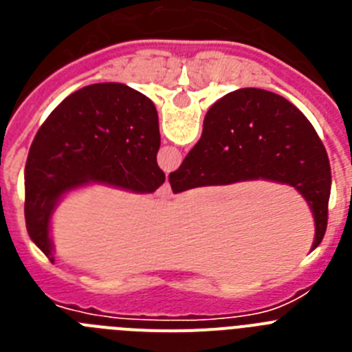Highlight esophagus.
<instances>
[{
  "label": "esophagus",
  "instance_id": "esophagus-1",
  "mask_svg": "<svg viewBox=\"0 0 352 352\" xmlns=\"http://www.w3.org/2000/svg\"><path fill=\"white\" fill-rule=\"evenodd\" d=\"M170 195H173V192H170L169 183H164V185H162L160 188L155 192V197H158V199H169Z\"/></svg>",
  "mask_w": 352,
  "mask_h": 352
}]
</instances>
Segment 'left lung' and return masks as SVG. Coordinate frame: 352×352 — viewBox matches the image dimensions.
<instances>
[{
    "label": "left lung",
    "instance_id": "8db88e82",
    "mask_svg": "<svg viewBox=\"0 0 352 352\" xmlns=\"http://www.w3.org/2000/svg\"><path fill=\"white\" fill-rule=\"evenodd\" d=\"M158 114L148 96L120 82L91 84L67 96L36 132L24 169V219L31 241L51 257L49 220L58 199L89 182L155 192Z\"/></svg>",
    "mask_w": 352,
    "mask_h": 352
}]
</instances>
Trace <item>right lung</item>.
I'll return each mask as SVG.
<instances>
[{
	"label": "right lung",
	"mask_w": 352,
	"mask_h": 352,
	"mask_svg": "<svg viewBox=\"0 0 352 352\" xmlns=\"http://www.w3.org/2000/svg\"><path fill=\"white\" fill-rule=\"evenodd\" d=\"M292 185L309 201L319 247L328 223L331 169L321 139L284 96L257 88L232 91L211 105L203 135L178 170L169 174L173 192L229 185L245 179Z\"/></svg>",
	"instance_id": "right-lung-1"
}]
</instances>
